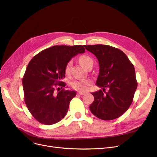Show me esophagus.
Masks as SVG:
<instances>
[{
	"label": "esophagus",
	"instance_id": "esophagus-1",
	"mask_svg": "<svg viewBox=\"0 0 157 157\" xmlns=\"http://www.w3.org/2000/svg\"><path fill=\"white\" fill-rule=\"evenodd\" d=\"M78 94H80V95H84V94H85V93H83V92H78Z\"/></svg>",
	"mask_w": 157,
	"mask_h": 157
}]
</instances>
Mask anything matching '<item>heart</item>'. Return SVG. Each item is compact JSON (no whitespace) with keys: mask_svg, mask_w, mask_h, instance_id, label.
<instances>
[{"mask_svg":"<svg viewBox=\"0 0 157 157\" xmlns=\"http://www.w3.org/2000/svg\"><path fill=\"white\" fill-rule=\"evenodd\" d=\"M79 61H80V64L82 65L84 68H86V67L89 64H93V59L87 55L81 56L79 57ZM72 63L73 62L71 60H70V61L67 63V64L65 66V69H64L65 73L66 74L70 73L71 67L72 65ZM91 80H87V79L76 80H74L71 83V86L73 89H75V90H77L78 91H81V92L86 91L88 89V87L89 86H91Z\"/></svg>","mask_w":157,"mask_h":157,"instance_id":"b5f03b06","label":"heart"}]
</instances>
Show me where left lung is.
Segmentation results:
<instances>
[{
	"label": "left lung",
	"mask_w": 157,
	"mask_h": 157,
	"mask_svg": "<svg viewBox=\"0 0 157 157\" xmlns=\"http://www.w3.org/2000/svg\"><path fill=\"white\" fill-rule=\"evenodd\" d=\"M84 47L98 59L100 72L96 84L102 88L91 93L94 100L89 109L96 117L113 120L123 115L132 103L137 87L134 66L118 48L104 44Z\"/></svg>",
	"instance_id": "obj_1"
}]
</instances>
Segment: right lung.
Masks as SVG:
<instances>
[{
	"label": "right lung",
	"instance_id": "1",
	"mask_svg": "<svg viewBox=\"0 0 157 157\" xmlns=\"http://www.w3.org/2000/svg\"><path fill=\"white\" fill-rule=\"evenodd\" d=\"M84 52L82 45H56L42 50L29 62L22 78L24 100L40 123L51 125L66 116L76 91L63 89L65 66L73 57Z\"/></svg>",
	"mask_w": 157,
	"mask_h": 157
}]
</instances>
